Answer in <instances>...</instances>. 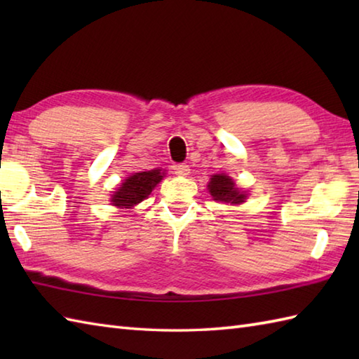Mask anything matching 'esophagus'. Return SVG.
I'll list each match as a JSON object with an SVG mask.
<instances>
[{
  "label": "esophagus",
  "mask_w": 359,
  "mask_h": 359,
  "mask_svg": "<svg viewBox=\"0 0 359 359\" xmlns=\"http://www.w3.org/2000/svg\"><path fill=\"white\" fill-rule=\"evenodd\" d=\"M172 170L177 175H188L189 174V166L185 163H174Z\"/></svg>",
  "instance_id": "1"
}]
</instances>
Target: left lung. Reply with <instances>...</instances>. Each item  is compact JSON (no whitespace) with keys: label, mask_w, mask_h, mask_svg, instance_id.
Wrapping results in <instances>:
<instances>
[{"label":"left lung","mask_w":359,"mask_h":359,"mask_svg":"<svg viewBox=\"0 0 359 359\" xmlns=\"http://www.w3.org/2000/svg\"><path fill=\"white\" fill-rule=\"evenodd\" d=\"M208 191L212 196V199L224 203L239 205L243 203L247 199V193L241 191L236 187L234 180L226 174H215L211 175L208 182Z\"/></svg>","instance_id":"obj_1"}]
</instances>
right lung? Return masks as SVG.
<instances>
[{
    "label": "right lung",
    "mask_w": 359,
    "mask_h": 359,
    "mask_svg": "<svg viewBox=\"0 0 359 359\" xmlns=\"http://www.w3.org/2000/svg\"><path fill=\"white\" fill-rule=\"evenodd\" d=\"M163 175L165 172H162L158 168L151 171L134 172L125 179L123 184L117 188V191H114L111 196V203L117 208L135 207L137 203L147 199L152 189L163 179Z\"/></svg>",
    "instance_id": "add662e5"
}]
</instances>
